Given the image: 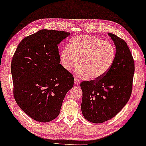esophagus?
Wrapping results in <instances>:
<instances>
[{
    "label": "esophagus",
    "instance_id": "1",
    "mask_svg": "<svg viewBox=\"0 0 146 146\" xmlns=\"http://www.w3.org/2000/svg\"><path fill=\"white\" fill-rule=\"evenodd\" d=\"M80 80H78V79H77V78H75L74 79V84L75 85H78L79 83H80Z\"/></svg>",
    "mask_w": 146,
    "mask_h": 146
}]
</instances>
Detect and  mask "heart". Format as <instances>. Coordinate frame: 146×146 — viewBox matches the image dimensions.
I'll return each mask as SVG.
<instances>
[{
    "label": "heart",
    "instance_id": "obj_1",
    "mask_svg": "<svg viewBox=\"0 0 146 146\" xmlns=\"http://www.w3.org/2000/svg\"><path fill=\"white\" fill-rule=\"evenodd\" d=\"M116 48L109 42L92 35H79L71 40L60 54V61L67 71L76 70L80 78L98 79L108 72L114 63Z\"/></svg>",
    "mask_w": 146,
    "mask_h": 146
}]
</instances>
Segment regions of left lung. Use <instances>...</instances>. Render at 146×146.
<instances>
[{
  "mask_svg": "<svg viewBox=\"0 0 146 146\" xmlns=\"http://www.w3.org/2000/svg\"><path fill=\"white\" fill-rule=\"evenodd\" d=\"M109 35L116 46V57L110 70L95 80L84 81L81 109L88 121L100 123L113 118L125 106L132 92L134 59L125 40Z\"/></svg>",
  "mask_w": 146,
  "mask_h": 146,
  "instance_id": "left-lung-1",
  "label": "left lung"
}]
</instances>
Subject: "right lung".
<instances>
[{
	"label": "right lung",
	"mask_w": 146,
	"mask_h": 146,
	"mask_svg": "<svg viewBox=\"0 0 146 146\" xmlns=\"http://www.w3.org/2000/svg\"><path fill=\"white\" fill-rule=\"evenodd\" d=\"M70 33L40 30L26 37L11 63L14 98L31 118L48 122L59 115L74 78L60 64L58 45Z\"/></svg>",
	"instance_id": "obj_1"
}]
</instances>
